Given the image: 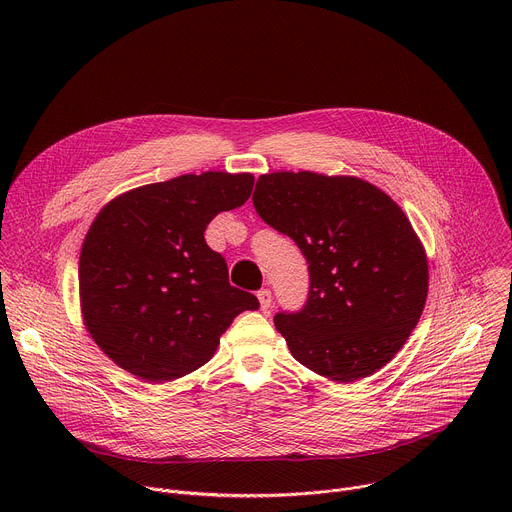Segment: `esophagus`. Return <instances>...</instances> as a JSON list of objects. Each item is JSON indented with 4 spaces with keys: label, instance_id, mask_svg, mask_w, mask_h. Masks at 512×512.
Segmentation results:
<instances>
[{
    "label": "esophagus",
    "instance_id": "esophagus-1",
    "mask_svg": "<svg viewBox=\"0 0 512 512\" xmlns=\"http://www.w3.org/2000/svg\"><path fill=\"white\" fill-rule=\"evenodd\" d=\"M257 298H259L261 310L267 312V310L271 308V291H269V289H259V291H257Z\"/></svg>",
    "mask_w": 512,
    "mask_h": 512
}]
</instances>
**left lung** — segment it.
Listing matches in <instances>:
<instances>
[{
    "instance_id": "obj_1",
    "label": "left lung",
    "mask_w": 512,
    "mask_h": 512,
    "mask_svg": "<svg viewBox=\"0 0 512 512\" xmlns=\"http://www.w3.org/2000/svg\"><path fill=\"white\" fill-rule=\"evenodd\" d=\"M253 206L308 261L304 308L273 318L289 352L340 383L385 367L427 298V259L403 210L369 182L314 172L261 176Z\"/></svg>"
}]
</instances>
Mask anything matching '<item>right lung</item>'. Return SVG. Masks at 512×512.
I'll return each instance as SVG.
<instances>
[{
	"instance_id": "1",
	"label": "right lung",
	"mask_w": 512,
	"mask_h": 512,
	"mask_svg": "<svg viewBox=\"0 0 512 512\" xmlns=\"http://www.w3.org/2000/svg\"><path fill=\"white\" fill-rule=\"evenodd\" d=\"M253 182L251 174H186L99 212L81 251V306L93 340L121 369L148 383L184 377L208 362L241 312L259 308L204 241L206 225L245 204Z\"/></svg>"
}]
</instances>
